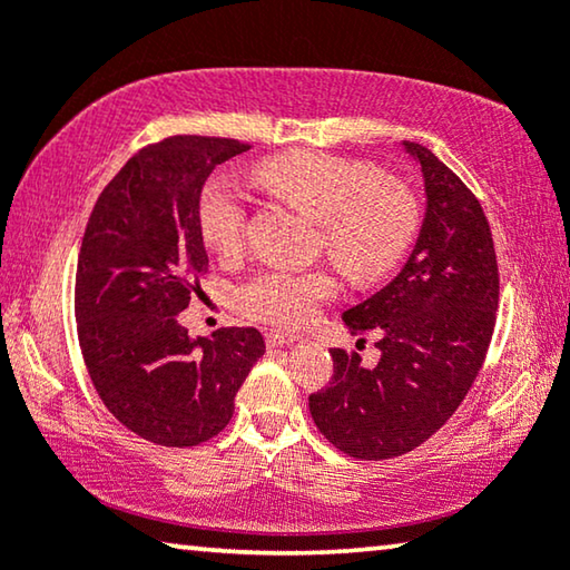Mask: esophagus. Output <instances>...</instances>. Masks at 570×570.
I'll return each mask as SVG.
<instances>
[{
	"instance_id": "34e87169",
	"label": "esophagus",
	"mask_w": 570,
	"mask_h": 570,
	"mask_svg": "<svg viewBox=\"0 0 570 570\" xmlns=\"http://www.w3.org/2000/svg\"><path fill=\"white\" fill-rule=\"evenodd\" d=\"M264 340H266V346H284V344H294L302 340L298 334H292V332H278V330H268L264 332Z\"/></svg>"
}]
</instances>
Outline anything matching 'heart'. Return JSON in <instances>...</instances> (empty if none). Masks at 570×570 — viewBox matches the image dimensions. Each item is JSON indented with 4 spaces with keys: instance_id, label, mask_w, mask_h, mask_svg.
<instances>
[{
    "instance_id": "heart-1",
    "label": "heart",
    "mask_w": 570,
    "mask_h": 570,
    "mask_svg": "<svg viewBox=\"0 0 570 570\" xmlns=\"http://www.w3.org/2000/svg\"><path fill=\"white\" fill-rule=\"evenodd\" d=\"M256 176L288 206L316 220V248L354 284H377L407 256L422 226V204L412 186L384 178L366 160L330 153H286L258 166ZM198 228L220 258L246 246L248 200L228 176H214L198 198ZM340 282L330 268H264L236 288V306L248 320L302 326Z\"/></svg>"
}]
</instances>
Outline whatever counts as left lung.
<instances>
[{
	"label": "left lung",
	"mask_w": 570,
	"mask_h": 570,
	"mask_svg": "<svg viewBox=\"0 0 570 570\" xmlns=\"http://www.w3.org/2000/svg\"><path fill=\"white\" fill-rule=\"evenodd\" d=\"M428 216L410 262L382 292L344 312V324L382 352L366 370L356 352L332 350L334 377L308 394L314 424L356 460L420 448L465 400L493 340L500 276L493 234L465 183L420 142Z\"/></svg>",
	"instance_id": "left-lung-1"
}]
</instances>
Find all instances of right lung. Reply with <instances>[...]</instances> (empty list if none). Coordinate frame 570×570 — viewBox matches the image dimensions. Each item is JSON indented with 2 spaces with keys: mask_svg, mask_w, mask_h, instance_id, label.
<instances>
[{
  "mask_svg": "<svg viewBox=\"0 0 570 570\" xmlns=\"http://www.w3.org/2000/svg\"><path fill=\"white\" fill-rule=\"evenodd\" d=\"M248 148L206 135L150 142L102 188L85 226L75 274L85 366L112 417L163 448L216 438L266 350L254 326L190 340L178 324L208 268L200 188Z\"/></svg>",
  "mask_w": 570,
  "mask_h": 570,
  "instance_id": "right-lung-1",
  "label": "right lung"
}]
</instances>
